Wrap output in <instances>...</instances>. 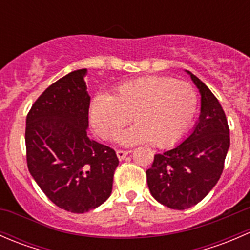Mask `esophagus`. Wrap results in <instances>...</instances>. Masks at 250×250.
Wrapping results in <instances>:
<instances>
[{
  "label": "esophagus",
  "instance_id": "obj_1",
  "mask_svg": "<svg viewBox=\"0 0 250 250\" xmlns=\"http://www.w3.org/2000/svg\"><path fill=\"white\" fill-rule=\"evenodd\" d=\"M128 153H129V151H123V150H117V151H116V155H117L118 160H120V161L125 160V156H127Z\"/></svg>",
  "mask_w": 250,
  "mask_h": 250
}]
</instances>
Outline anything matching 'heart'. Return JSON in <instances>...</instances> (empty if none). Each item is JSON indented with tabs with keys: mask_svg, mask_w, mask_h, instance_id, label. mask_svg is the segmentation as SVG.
Here are the masks:
<instances>
[{
	"mask_svg": "<svg viewBox=\"0 0 250 250\" xmlns=\"http://www.w3.org/2000/svg\"><path fill=\"white\" fill-rule=\"evenodd\" d=\"M197 111V94L190 83L166 76L140 77L122 83L113 95L98 94L90 103V121L95 132L112 139L133 120L117 141L135 145L153 141L169 147L184 138Z\"/></svg>",
	"mask_w": 250,
	"mask_h": 250,
	"instance_id": "obj_1",
	"label": "heart"
}]
</instances>
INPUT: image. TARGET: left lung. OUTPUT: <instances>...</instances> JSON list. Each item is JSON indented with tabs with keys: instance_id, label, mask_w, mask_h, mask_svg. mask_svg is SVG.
<instances>
[{
	"instance_id": "left-lung-1",
	"label": "left lung",
	"mask_w": 250,
	"mask_h": 250,
	"mask_svg": "<svg viewBox=\"0 0 250 250\" xmlns=\"http://www.w3.org/2000/svg\"><path fill=\"white\" fill-rule=\"evenodd\" d=\"M201 94V115L183 143L155 155L146 170L147 186L156 201L178 210L191 208L216 185L230 147V129L219 100L195 75Z\"/></svg>"
}]
</instances>
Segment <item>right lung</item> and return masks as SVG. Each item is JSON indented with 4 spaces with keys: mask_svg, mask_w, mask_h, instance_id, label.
<instances>
[{
    "mask_svg": "<svg viewBox=\"0 0 250 250\" xmlns=\"http://www.w3.org/2000/svg\"><path fill=\"white\" fill-rule=\"evenodd\" d=\"M85 75L87 69L76 70L49 85L27 113L25 129L30 174L55 206L77 214L110 197L118 166L112 148L87 135Z\"/></svg>",
    "mask_w": 250,
    "mask_h": 250,
    "instance_id": "add662e5",
    "label": "right lung"
}]
</instances>
